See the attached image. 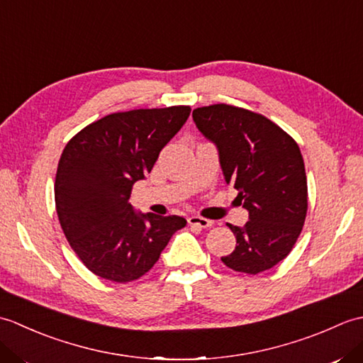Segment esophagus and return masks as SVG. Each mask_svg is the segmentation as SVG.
<instances>
[{"mask_svg":"<svg viewBox=\"0 0 363 363\" xmlns=\"http://www.w3.org/2000/svg\"><path fill=\"white\" fill-rule=\"evenodd\" d=\"M189 225L190 226L201 228V229H207V228H212L213 226V221L199 217V215H190V217H189Z\"/></svg>","mask_w":363,"mask_h":363,"instance_id":"34e87169","label":"esophagus"}]
</instances>
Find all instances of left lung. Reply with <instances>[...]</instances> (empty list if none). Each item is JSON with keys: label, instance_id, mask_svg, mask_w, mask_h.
Returning a JSON list of instances; mask_svg holds the SVG:
<instances>
[{"label": "left lung", "instance_id": "left-lung-1", "mask_svg": "<svg viewBox=\"0 0 363 363\" xmlns=\"http://www.w3.org/2000/svg\"><path fill=\"white\" fill-rule=\"evenodd\" d=\"M217 146L225 181L248 211L245 226L229 225L235 250L221 257L234 272L257 274L289 256L307 213V177L299 146L264 115L228 104L191 113Z\"/></svg>", "mask_w": 363, "mask_h": 363}]
</instances>
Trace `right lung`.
I'll use <instances>...</instances> for the list:
<instances>
[{
	"label": "right lung",
	"instance_id": "obj_1",
	"mask_svg": "<svg viewBox=\"0 0 363 363\" xmlns=\"http://www.w3.org/2000/svg\"><path fill=\"white\" fill-rule=\"evenodd\" d=\"M189 115V106L111 113L67 143L54 184L56 211L68 243L91 273L120 284L138 279L187 225L177 215L135 212L129 196Z\"/></svg>",
	"mask_w": 363,
	"mask_h": 363
}]
</instances>
